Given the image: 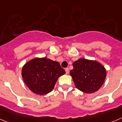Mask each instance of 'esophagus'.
<instances>
[{
  "label": "esophagus",
  "mask_w": 122,
  "mask_h": 122,
  "mask_svg": "<svg viewBox=\"0 0 122 122\" xmlns=\"http://www.w3.org/2000/svg\"><path fill=\"white\" fill-rule=\"evenodd\" d=\"M65 71H66V74H68V73H69V68H65Z\"/></svg>",
  "instance_id": "34e87169"
}]
</instances>
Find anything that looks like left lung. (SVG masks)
<instances>
[{
    "instance_id": "8db88e82",
    "label": "left lung",
    "mask_w": 122,
    "mask_h": 122,
    "mask_svg": "<svg viewBox=\"0 0 122 122\" xmlns=\"http://www.w3.org/2000/svg\"><path fill=\"white\" fill-rule=\"evenodd\" d=\"M70 71L75 87L86 93L99 90L104 84L107 71L104 66L97 61L80 59L73 63Z\"/></svg>"
}]
</instances>
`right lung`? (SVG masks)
Here are the masks:
<instances>
[{"instance_id":"right-lung-1","label":"right lung","mask_w":122,"mask_h":122,"mask_svg":"<svg viewBox=\"0 0 122 122\" xmlns=\"http://www.w3.org/2000/svg\"><path fill=\"white\" fill-rule=\"evenodd\" d=\"M65 71L59 62L46 57H36L27 62L21 71L24 83L33 93L43 95L53 90L59 76Z\"/></svg>"}]
</instances>
